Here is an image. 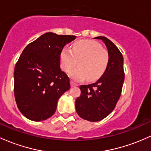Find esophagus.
Segmentation results:
<instances>
[{
  "instance_id": "34e87169",
  "label": "esophagus",
  "mask_w": 151,
  "mask_h": 151,
  "mask_svg": "<svg viewBox=\"0 0 151 151\" xmlns=\"http://www.w3.org/2000/svg\"><path fill=\"white\" fill-rule=\"evenodd\" d=\"M71 86H72V87H77V86H78V84H77L76 82H74V81H71Z\"/></svg>"
}]
</instances>
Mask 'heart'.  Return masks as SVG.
I'll use <instances>...</instances> for the list:
<instances>
[{"label":"heart","mask_w":151,"mask_h":151,"mask_svg":"<svg viewBox=\"0 0 151 151\" xmlns=\"http://www.w3.org/2000/svg\"><path fill=\"white\" fill-rule=\"evenodd\" d=\"M62 68L68 72L77 65L69 75L74 80L82 81L87 77L93 81L102 77L109 64L108 51L97 41L92 40L77 41L73 44L72 50L64 48L61 52Z\"/></svg>","instance_id":"b5f03b06"}]
</instances>
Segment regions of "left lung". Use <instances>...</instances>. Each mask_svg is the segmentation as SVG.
Segmentation results:
<instances>
[{"instance_id":"obj_1","label":"left lung","mask_w":151,"mask_h":151,"mask_svg":"<svg viewBox=\"0 0 151 151\" xmlns=\"http://www.w3.org/2000/svg\"><path fill=\"white\" fill-rule=\"evenodd\" d=\"M94 39H102L107 46L110 56L108 66L97 82L79 87L81 95L75 102L79 117L91 122L102 120L115 109L121 95L125 79L123 57L120 50L105 36Z\"/></svg>"}]
</instances>
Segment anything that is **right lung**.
<instances>
[{
  "instance_id": "obj_1",
  "label": "right lung",
  "mask_w": 151,
  "mask_h": 151,
  "mask_svg": "<svg viewBox=\"0 0 151 151\" xmlns=\"http://www.w3.org/2000/svg\"><path fill=\"white\" fill-rule=\"evenodd\" d=\"M75 36L43 34L26 46L14 69V95L20 112L33 121L45 120L57 110L70 81L60 69V55Z\"/></svg>"
}]
</instances>
